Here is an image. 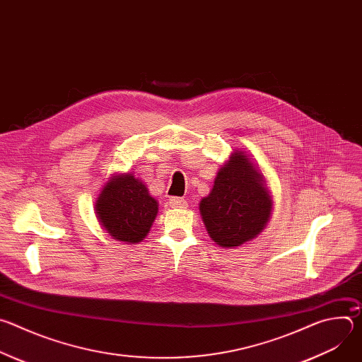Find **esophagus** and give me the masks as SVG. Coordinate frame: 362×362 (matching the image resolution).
Instances as JSON below:
<instances>
[{
    "label": "esophagus",
    "instance_id": "1",
    "mask_svg": "<svg viewBox=\"0 0 362 362\" xmlns=\"http://www.w3.org/2000/svg\"><path fill=\"white\" fill-rule=\"evenodd\" d=\"M169 204L172 206V208H186L187 206V202L182 197H170L169 199Z\"/></svg>",
    "mask_w": 362,
    "mask_h": 362
}]
</instances>
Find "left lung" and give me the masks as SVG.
<instances>
[{
	"label": "left lung",
	"instance_id": "1",
	"mask_svg": "<svg viewBox=\"0 0 362 362\" xmlns=\"http://www.w3.org/2000/svg\"><path fill=\"white\" fill-rule=\"evenodd\" d=\"M203 223L216 245L236 247L267 226L272 197L264 175L245 151H233L219 169L209 196L199 203Z\"/></svg>",
	"mask_w": 362,
	"mask_h": 362
}]
</instances>
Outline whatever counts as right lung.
<instances>
[{
	"mask_svg": "<svg viewBox=\"0 0 362 362\" xmlns=\"http://www.w3.org/2000/svg\"><path fill=\"white\" fill-rule=\"evenodd\" d=\"M158 211V200L133 173L112 176L95 200L100 225L113 239L130 245L147 236Z\"/></svg>",
	"mask_w": 362,
	"mask_h": 362,
	"instance_id": "right-lung-1",
	"label": "right lung"
}]
</instances>
